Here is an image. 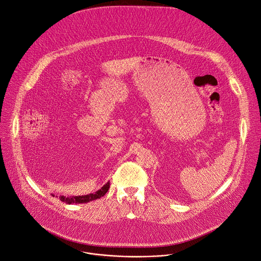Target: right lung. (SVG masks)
I'll return each mask as SVG.
<instances>
[{"label": "right lung", "mask_w": 261, "mask_h": 261, "mask_svg": "<svg viewBox=\"0 0 261 261\" xmlns=\"http://www.w3.org/2000/svg\"><path fill=\"white\" fill-rule=\"evenodd\" d=\"M110 189V182L106 184L100 190H98L97 192H95L94 194H89V195H86V196H76V197H64L61 196L59 197L61 202H64L66 204H84V203H88L91 202L93 200H97L100 199L101 197H103L108 191Z\"/></svg>", "instance_id": "obj_1"}]
</instances>
